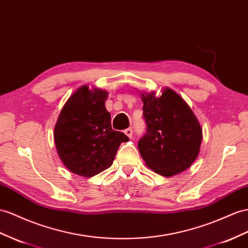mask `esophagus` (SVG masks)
Instances as JSON below:
<instances>
[{"instance_id":"1","label":"esophagus","mask_w":248,"mask_h":248,"mask_svg":"<svg viewBox=\"0 0 248 248\" xmlns=\"http://www.w3.org/2000/svg\"><path fill=\"white\" fill-rule=\"evenodd\" d=\"M124 134L128 136L129 138H132V136H133V130H132V128H128V129H125L124 130Z\"/></svg>"}]
</instances>
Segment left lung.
I'll list each match as a JSON object with an SVG mask.
<instances>
[{"label": "left lung", "mask_w": 248, "mask_h": 248, "mask_svg": "<svg viewBox=\"0 0 248 248\" xmlns=\"http://www.w3.org/2000/svg\"><path fill=\"white\" fill-rule=\"evenodd\" d=\"M147 133L138 141L145 164L166 177L192 166L199 154L202 129L192 109L172 89L159 97L155 92L141 93Z\"/></svg>", "instance_id": "obj_1"}]
</instances>
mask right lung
<instances>
[{
	"instance_id": "add662e5",
	"label": "right lung",
	"mask_w": 248,
	"mask_h": 248,
	"mask_svg": "<svg viewBox=\"0 0 248 248\" xmlns=\"http://www.w3.org/2000/svg\"><path fill=\"white\" fill-rule=\"evenodd\" d=\"M108 92L88 86L78 88L60 113L54 126L58 154L76 175L92 177L110 168L122 142L129 137L114 131L105 101Z\"/></svg>"
}]
</instances>
